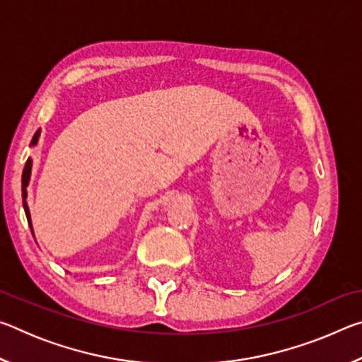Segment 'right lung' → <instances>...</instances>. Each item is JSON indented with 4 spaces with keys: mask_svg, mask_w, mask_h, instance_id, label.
I'll list each match as a JSON object with an SVG mask.
<instances>
[{
    "mask_svg": "<svg viewBox=\"0 0 362 362\" xmlns=\"http://www.w3.org/2000/svg\"><path fill=\"white\" fill-rule=\"evenodd\" d=\"M38 137H40V131H36V134L33 136V140H32V145H35L36 142H38ZM30 173H32V159H27L25 163V168H23V174H22V199H23V209H25V216H27V220H28V225L30 223V211H28V206L25 203V198H27V187H28V180H30Z\"/></svg>",
    "mask_w": 362,
    "mask_h": 362,
    "instance_id": "add662e5",
    "label": "right lung"
}]
</instances>
